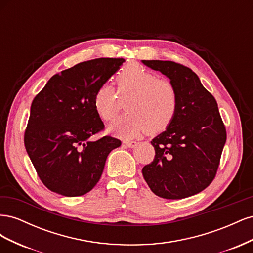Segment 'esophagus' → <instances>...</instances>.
Listing matches in <instances>:
<instances>
[{
    "label": "esophagus",
    "instance_id": "1",
    "mask_svg": "<svg viewBox=\"0 0 253 253\" xmlns=\"http://www.w3.org/2000/svg\"><path fill=\"white\" fill-rule=\"evenodd\" d=\"M124 143L128 148H135L136 145H137V142L134 141V140H125Z\"/></svg>",
    "mask_w": 253,
    "mask_h": 253
}]
</instances>
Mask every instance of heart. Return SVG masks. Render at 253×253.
Returning a JSON list of instances; mask_svg holds the SVG:
<instances>
[{
	"instance_id": "b5f03b06",
	"label": "heart",
	"mask_w": 253,
	"mask_h": 253,
	"mask_svg": "<svg viewBox=\"0 0 253 253\" xmlns=\"http://www.w3.org/2000/svg\"><path fill=\"white\" fill-rule=\"evenodd\" d=\"M117 93L103 84L94 96L97 114L105 121H112L126 100L128 111L111 126V131L125 138L142 133L156 134L169 126L178 112L179 95L174 84L139 64H128L116 76Z\"/></svg>"
}]
</instances>
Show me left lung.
Wrapping results in <instances>:
<instances>
[{
    "instance_id": "1",
    "label": "left lung",
    "mask_w": 253,
    "mask_h": 253,
    "mask_svg": "<svg viewBox=\"0 0 253 253\" xmlns=\"http://www.w3.org/2000/svg\"><path fill=\"white\" fill-rule=\"evenodd\" d=\"M142 63L166 75L179 95L172 124L151 141L155 157L142 168L143 178L153 193L167 200L200 193L215 177L227 139L217 102L189 67L173 61Z\"/></svg>"
}]
</instances>
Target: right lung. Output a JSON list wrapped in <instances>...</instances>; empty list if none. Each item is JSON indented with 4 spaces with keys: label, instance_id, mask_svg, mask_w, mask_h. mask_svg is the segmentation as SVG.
Here are the masks:
<instances>
[{
    "label": "right lung",
    "instance_id": "right-lung-1",
    "mask_svg": "<svg viewBox=\"0 0 253 253\" xmlns=\"http://www.w3.org/2000/svg\"><path fill=\"white\" fill-rule=\"evenodd\" d=\"M125 62L122 58L85 61L53 75L32 103L24 134L27 154L44 186L64 196H81L101 177L110 152L121 141L104 136L94 106L96 90Z\"/></svg>",
    "mask_w": 253,
    "mask_h": 253
}]
</instances>
